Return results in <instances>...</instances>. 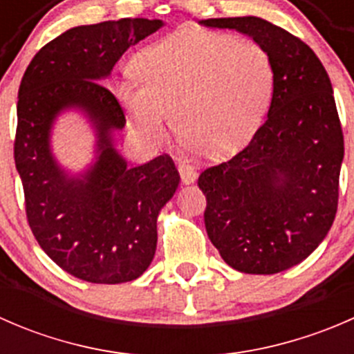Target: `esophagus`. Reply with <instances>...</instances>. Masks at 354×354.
I'll return each instance as SVG.
<instances>
[{"label": "esophagus", "mask_w": 354, "mask_h": 354, "mask_svg": "<svg viewBox=\"0 0 354 354\" xmlns=\"http://www.w3.org/2000/svg\"><path fill=\"white\" fill-rule=\"evenodd\" d=\"M178 171H180L181 181H183L185 185H190L197 180V171H195L190 164H180V166H178Z\"/></svg>", "instance_id": "1"}]
</instances>
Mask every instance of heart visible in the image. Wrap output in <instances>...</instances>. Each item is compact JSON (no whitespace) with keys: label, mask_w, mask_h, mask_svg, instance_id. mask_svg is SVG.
I'll list each match as a JSON object with an SVG mask.
<instances>
[{"label":"heart","mask_w":354,"mask_h":354,"mask_svg":"<svg viewBox=\"0 0 354 354\" xmlns=\"http://www.w3.org/2000/svg\"><path fill=\"white\" fill-rule=\"evenodd\" d=\"M138 78L118 85L133 133L151 145L171 130L207 159L236 154L262 123L274 92L266 49L248 39L188 28L145 48Z\"/></svg>","instance_id":"b5f03b06"}]
</instances>
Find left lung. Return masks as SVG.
<instances>
[{
	"label": "left lung",
	"mask_w": 354,
	"mask_h": 354,
	"mask_svg": "<svg viewBox=\"0 0 354 354\" xmlns=\"http://www.w3.org/2000/svg\"><path fill=\"white\" fill-rule=\"evenodd\" d=\"M200 24L250 35L274 66L266 123L243 151L198 176L207 234L233 269L281 272L322 243L337 212L344 138L330 78L301 39L267 20Z\"/></svg>",
	"instance_id": "left-lung-1"
}]
</instances>
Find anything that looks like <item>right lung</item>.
<instances>
[{"instance_id": "1", "label": "right lung", "mask_w": 354, "mask_h": 354, "mask_svg": "<svg viewBox=\"0 0 354 354\" xmlns=\"http://www.w3.org/2000/svg\"><path fill=\"white\" fill-rule=\"evenodd\" d=\"M162 25L121 19L73 27L39 49L20 82L13 156L28 226L53 262L87 283H128L147 270L157 216L180 183L167 154L128 167L111 137L127 123L124 113L99 84L130 46ZM66 107L84 110L100 138L98 160L77 178L57 166L48 147L52 121Z\"/></svg>"}]
</instances>
